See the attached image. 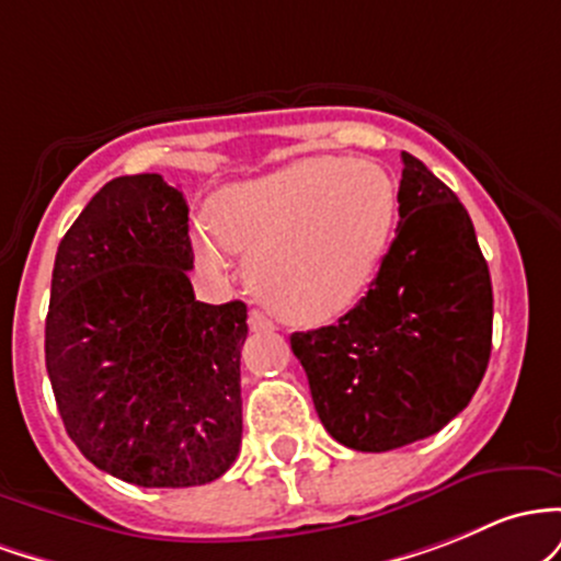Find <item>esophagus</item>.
Returning a JSON list of instances; mask_svg holds the SVG:
<instances>
[{"label":"esophagus","mask_w":561,"mask_h":561,"mask_svg":"<svg viewBox=\"0 0 561 561\" xmlns=\"http://www.w3.org/2000/svg\"><path fill=\"white\" fill-rule=\"evenodd\" d=\"M249 325H251V331H273V320H270L267 314L260 310L249 312Z\"/></svg>","instance_id":"obj_1"}]
</instances>
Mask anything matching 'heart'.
I'll return each mask as SVG.
<instances>
[{"mask_svg":"<svg viewBox=\"0 0 561 561\" xmlns=\"http://www.w3.org/2000/svg\"><path fill=\"white\" fill-rule=\"evenodd\" d=\"M398 182L381 163L310 156L225 187L209 228L193 232L204 262L243 251L256 299L291 323H323L350 310L387 254Z\"/></svg>","mask_w":561,"mask_h":561,"instance_id":"obj_1","label":"heart"}]
</instances>
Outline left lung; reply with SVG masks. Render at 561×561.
<instances>
[{
    "label": "left lung",
    "mask_w": 561,
    "mask_h": 561,
    "mask_svg": "<svg viewBox=\"0 0 561 561\" xmlns=\"http://www.w3.org/2000/svg\"><path fill=\"white\" fill-rule=\"evenodd\" d=\"M400 222L368 294L339 323L291 333L314 411L352 450L432 437L480 387L493 342V286L456 193L402 153Z\"/></svg>",
    "instance_id": "8db88e82"
}]
</instances>
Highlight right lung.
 I'll return each mask as SVG.
<instances>
[{
  "mask_svg": "<svg viewBox=\"0 0 561 561\" xmlns=\"http://www.w3.org/2000/svg\"><path fill=\"white\" fill-rule=\"evenodd\" d=\"M187 201L161 174L94 193L55 254L44 360L68 437L140 488H193L241 450L247 305H206Z\"/></svg>",
  "mask_w": 561,
  "mask_h": 561,
  "instance_id": "obj_1",
  "label": "right lung"
}]
</instances>
